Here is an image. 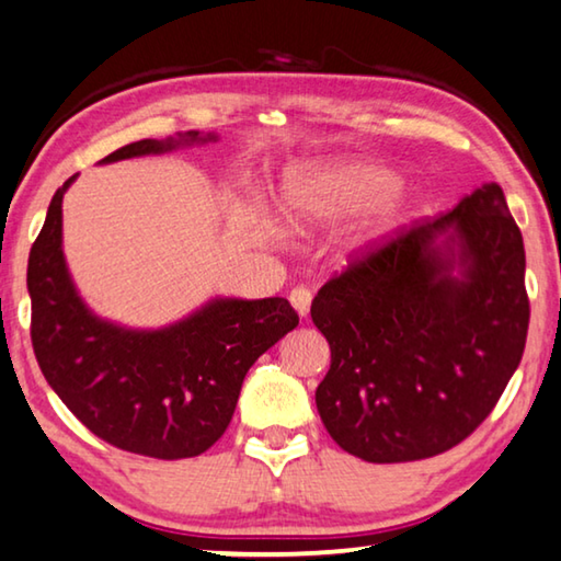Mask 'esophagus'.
<instances>
[{
	"instance_id": "1",
	"label": "esophagus",
	"mask_w": 561,
	"mask_h": 561,
	"mask_svg": "<svg viewBox=\"0 0 561 561\" xmlns=\"http://www.w3.org/2000/svg\"><path fill=\"white\" fill-rule=\"evenodd\" d=\"M310 300H313V293L308 288H293L290 290V306L296 308V313L300 318H306L310 313Z\"/></svg>"
}]
</instances>
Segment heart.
I'll list each match as a JSON object with an SVG mask.
<instances>
[{
  "instance_id": "obj_1",
  "label": "heart",
  "mask_w": 561,
  "mask_h": 561,
  "mask_svg": "<svg viewBox=\"0 0 561 561\" xmlns=\"http://www.w3.org/2000/svg\"><path fill=\"white\" fill-rule=\"evenodd\" d=\"M415 194L400 173L367 156L293 167L280 186V214L298 233L353 218L337 236L335 261L353 263L378 253L408 224Z\"/></svg>"
}]
</instances>
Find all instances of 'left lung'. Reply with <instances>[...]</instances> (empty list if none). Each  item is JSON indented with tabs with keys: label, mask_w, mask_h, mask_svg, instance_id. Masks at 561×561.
I'll list each match as a JSON object with an SVG mask.
<instances>
[{
	"label": "left lung",
	"mask_w": 561,
	"mask_h": 561,
	"mask_svg": "<svg viewBox=\"0 0 561 561\" xmlns=\"http://www.w3.org/2000/svg\"><path fill=\"white\" fill-rule=\"evenodd\" d=\"M330 345L316 405L367 462L455 447L497 405L525 353V243L497 183L425 220L318 290Z\"/></svg>",
	"instance_id": "obj_1"
}]
</instances>
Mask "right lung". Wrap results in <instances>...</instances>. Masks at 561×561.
Returning a JSON list of instances; mask_svg holds the SVG:
<instances>
[{
    "mask_svg": "<svg viewBox=\"0 0 561 561\" xmlns=\"http://www.w3.org/2000/svg\"><path fill=\"white\" fill-rule=\"evenodd\" d=\"M218 141L186 131L126 144L99 163ZM77 176L54 194L26 268L32 343L44 378L96 437L126 453L181 460L226 433L245 373L298 325L286 298L216 296L176 323L128 328L91 310L64 255L61 204Z\"/></svg>",
    "mask_w": 561,
    "mask_h": 561,
    "instance_id": "obj_1",
    "label": "right lung"
}]
</instances>
